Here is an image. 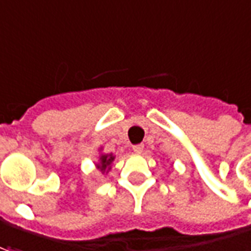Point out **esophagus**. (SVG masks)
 Returning a JSON list of instances; mask_svg holds the SVG:
<instances>
[{
    "label": "esophagus",
    "instance_id": "esophagus-1",
    "mask_svg": "<svg viewBox=\"0 0 251 251\" xmlns=\"http://www.w3.org/2000/svg\"><path fill=\"white\" fill-rule=\"evenodd\" d=\"M132 150H134L135 153H142L143 145H135V146H132Z\"/></svg>",
    "mask_w": 251,
    "mask_h": 251
}]
</instances>
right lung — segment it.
I'll return each instance as SVG.
<instances>
[{
	"mask_svg": "<svg viewBox=\"0 0 251 251\" xmlns=\"http://www.w3.org/2000/svg\"><path fill=\"white\" fill-rule=\"evenodd\" d=\"M113 158H115V157H113L112 154L102 155V157H101V164L98 165V168L101 169V171H105V169L108 168L109 165H110V162L113 161Z\"/></svg>",
	"mask_w": 251,
	"mask_h": 251,
	"instance_id": "1",
	"label": "right lung"
}]
</instances>
